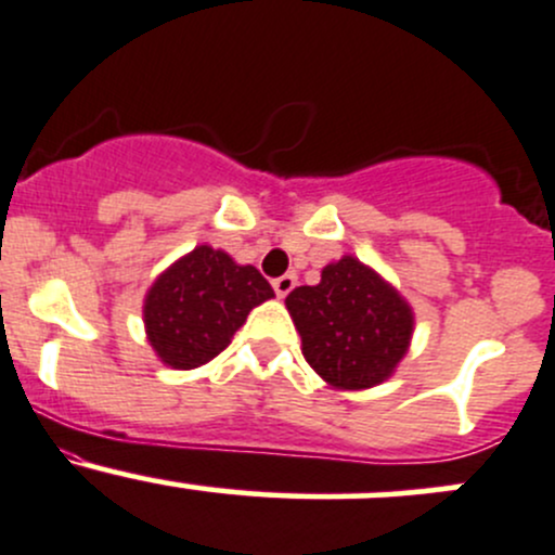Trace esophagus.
<instances>
[{
  "label": "esophagus",
  "mask_w": 555,
  "mask_h": 555,
  "mask_svg": "<svg viewBox=\"0 0 555 555\" xmlns=\"http://www.w3.org/2000/svg\"><path fill=\"white\" fill-rule=\"evenodd\" d=\"M295 284H297L295 273H284V276L273 279V289H276L279 297H287L295 289Z\"/></svg>",
  "instance_id": "esophagus-1"
}]
</instances>
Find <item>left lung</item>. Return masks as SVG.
I'll use <instances>...</instances> for the list:
<instances>
[{
	"label": "left lung",
	"instance_id": "obj_1",
	"mask_svg": "<svg viewBox=\"0 0 555 555\" xmlns=\"http://www.w3.org/2000/svg\"><path fill=\"white\" fill-rule=\"evenodd\" d=\"M284 302L306 361L337 390L388 380L415 330L410 302L351 255L330 262L317 287H295Z\"/></svg>",
	"mask_w": 555,
	"mask_h": 555
}]
</instances>
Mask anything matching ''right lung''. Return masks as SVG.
Masks as SVG:
<instances>
[{"mask_svg":"<svg viewBox=\"0 0 555 555\" xmlns=\"http://www.w3.org/2000/svg\"><path fill=\"white\" fill-rule=\"evenodd\" d=\"M271 297L258 268L199 244L151 284L143 302L145 335L167 366L194 370L223 351L247 313Z\"/></svg>","mask_w":555,"mask_h":555,"instance_id":"1","label":"right lung"}]
</instances>
